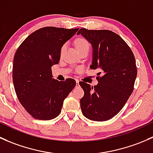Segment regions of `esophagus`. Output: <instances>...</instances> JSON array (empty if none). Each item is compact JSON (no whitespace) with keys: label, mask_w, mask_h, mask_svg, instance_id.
I'll use <instances>...</instances> for the list:
<instances>
[{"label":"esophagus","mask_w":153,"mask_h":153,"mask_svg":"<svg viewBox=\"0 0 153 153\" xmlns=\"http://www.w3.org/2000/svg\"><path fill=\"white\" fill-rule=\"evenodd\" d=\"M76 88H77V87H79V80H78V79L76 80Z\"/></svg>","instance_id":"1"}]
</instances>
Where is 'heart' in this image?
<instances>
[{"label":"heart","mask_w":153,"mask_h":153,"mask_svg":"<svg viewBox=\"0 0 153 153\" xmlns=\"http://www.w3.org/2000/svg\"><path fill=\"white\" fill-rule=\"evenodd\" d=\"M75 47H76V50L78 51V52H79L80 51H82L84 49H88L89 50V42L87 40H85V38H82V37H79V38H77L74 42ZM64 48H65V45L62 47V49L61 51H63Z\"/></svg>","instance_id":"heart-1"}]
</instances>
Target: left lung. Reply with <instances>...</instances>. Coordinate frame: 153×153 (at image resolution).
I'll list each match as a JSON object with an SVG mask.
<instances>
[{"mask_svg":"<svg viewBox=\"0 0 153 153\" xmlns=\"http://www.w3.org/2000/svg\"><path fill=\"white\" fill-rule=\"evenodd\" d=\"M79 34L92 45L90 68L101 70L97 85L79 82L84 91L82 112L91 120H109L122 109L133 91L137 76L134 54L120 36L109 30L80 29Z\"/></svg>","mask_w":153,"mask_h":153,"instance_id":"left-lung-1","label":"left lung"}]
</instances>
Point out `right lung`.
Segmentation results:
<instances>
[{
    "label": "right lung",
    "instance_id": "right-lung-1",
    "mask_svg": "<svg viewBox=\"0 0 153 153\" xmlns=\"http://www.w3.org/2000/svg\"><path fill=\"white\" fill-rule=\"evenodd\" d=\"M79 29L48 26L31 33L14 56L12 79L20 104L33 118L51 120L59 116L63 101L76 86L74 79L52 78L61 48Z\"/></svg>",
    "mask_w": 153,
    "mask_h": 153
}]
</instances>
